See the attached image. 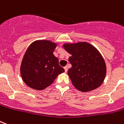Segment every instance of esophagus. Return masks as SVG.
Listing matches in <instances>:
<instances>
[{
	"instance_id": "1",
	"label": "esophagus",
	"mask_w": 124,
	"mask_h": 124,
	"mask_svg": "<svg viewBox=\"0 0 124 124\" xmlns=\"http://www.w3.org/2000/svg\"><path fill=\"white\" fill-rule=\"evenodd\" d=\"M64 70H65V72H67V71H68V67H67V66H65L64 68Z\"/></svg>"
}]
</instances>
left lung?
Here are the masks:
<instances>
[{"label":"left lung","mask_w":124,"mask_h":124,"mask_svg":"<svg viewBox=\"0 0 124 124\" xmlns=\"http://www.w3.org/2000/svg\"><path fill=\"white\" fill-rule=\"evenodd\" d=\"M63 47L71 54L68 74L74 87L83 92L98 88L106 74V64L98 50L87 42L65 44Z\"/></svg>","instance_id":"1"}]
</instances>
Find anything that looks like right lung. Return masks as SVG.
<instances>
[{"label":"right lung","mask_w":124,"mask_h":124,"mask_svg":"<svg viewBox=\"0 0 124 124\" xmlns=\"http://www.w3.org/2000/svg\"><path fill=\"white\" fill-rule=\"evenodd\" d=\"M56 46L49 40H38L26 50L20 70L24 83L30 88L38 91L46 89L64 72L53 54Z\"/></svg>","instance_id":"obj_1"}]
</instances>
